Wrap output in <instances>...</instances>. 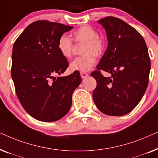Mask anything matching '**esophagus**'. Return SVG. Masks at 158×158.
I'll list each match as a JSON object with an SVG mask.
<instances>
[{
    "label": "esophagus",
    "mask_w": 158,
    "mask_h": 158,
    "mask_svg": "<svg viewBox=\"0 0 158 158\" xmlns=\"http://www.w3.org/2000/svg\"><path fill=\"white\" fill-rule=\"evenodd\" d=\"M88 75V73H85V72H81V77L83 79H84V78H85L86 77H87Z\"/></svg>",
    "instance_id": "esophagus-1"
}]
</instances>
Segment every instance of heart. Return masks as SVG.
Masks as SVG:
<instances>
[{"mask_svg":"<svg viewBox=\"0 0 158 158\" xmlns=\"http://www.w3.org/2000/svg\"><path fill=\"white\" fill-rule=\"evenodd\" d=\"M75 42H83L82 53L84 55L77 57L70 64L72 71L88 72L96 62L95 56H100L105 47L104 40L98 36V33L90 26L80 27L73 33ZM73 44L71 39L66 34H62L58 40L57 49L64 58H70L72 56Z\"/></svg>","mask_w":158,"mask_h":158,"instance_id":"1","label":"heart"}]
</instances>
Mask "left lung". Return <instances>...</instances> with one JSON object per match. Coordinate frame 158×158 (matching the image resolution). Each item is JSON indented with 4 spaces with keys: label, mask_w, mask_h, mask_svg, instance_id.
<instances>
[{
    "label": "left lung",
    "mask_w": 158,
    "mask_h": 158,
    "mask_svg": "<svg viewBox=\"0 0 158 158\" xmlns=\"http://www.w3.org/2000/svg\"><path fill=\"white\" fill-rule=\"evenodd\" d=\"M106 30L108 46L90 75L97 85L93 92L96 107L109 116H124L141 101L148 85L150 60L141 34L124 21L109 16L98 21ZM103 70L112 74L104 77Z\"/></svg>",
    "instance_id": "8db88e82"
}]
</instances>
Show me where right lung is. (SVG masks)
Instances as JSON below:
<instances>
[{
  "label": "right lung",
  "mask_w": 158,
  "mask_h": 158,
  "mask_svg": "<svg viewBox=\"0 0 158 158\" xmlns=\"http://www.w3.org/2000/svg\"><path fill=\"white\" fill-rule=\"evenodd\" d=\"M73 27L37 21L29 24L13 47L11 76L19 100L32 117L55 122L70 111L72 96L81 83L78 71L61 75L68 62L57 49L59 38Z\"/></svg>",
  "instance_id": "right-lung-1"
}]
</instances>
